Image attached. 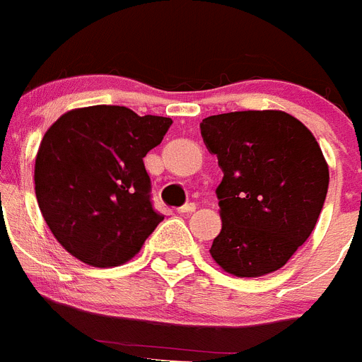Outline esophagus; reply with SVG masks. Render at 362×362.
<instances>
[{"instance_id":"obj_1","label":"esophagus","mask_w":362,"mask_h":362,"mask_svg":"<svg viewBox=\"0 0 362 362\" xmlns=\"http://www.w3.org/2000/svg\"><path fill=\"white\" fill-rule=\"evenodd\" d=\"M194 210H196V203H187V204H183L181 209H177V212L179 214H192Z\"/></svg>"}]
</instances>
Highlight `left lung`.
<instances>
[{"label":"left lung","instance_id":"8db88e82","mask_svg":"<svg viewBox=\"0 0 362 362\" xmlns=\"http://www.w3.org/2000/svg\"><path fill=\"white\" fill-rule=\"evenodd\" d=\"M201 136L217 156L223 228L210 254L238 277L279 270L310 238L328 192V165L313 134L281 110L204 117Z\"/></svg>","mask_w":362,"mask_h":362}]
</instances>
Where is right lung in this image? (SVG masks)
Segmentation results:
<instances>
[{"mask_svg":"<svg viewBox=\"0 0 362 362\" xmlns=\"http://www.w3.org/2000/svg\"><path fill=\"white\" fill-rule=\"evenodd\" d=\"M170 124V117L95 105L66 112L47 130L36 156V197L69 254L107 268L141 250L163 221L143 158Z\"/></svg>","mask_w":362,"mask_h":362,"instance_id":"obj_1","label":"right lung"}]
</instances>
